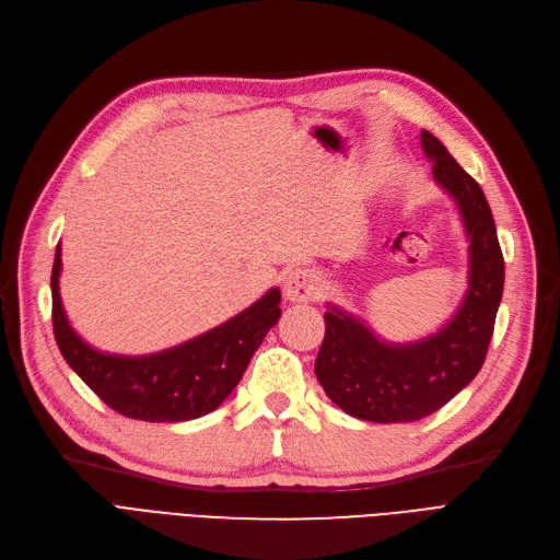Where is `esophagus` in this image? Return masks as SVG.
Masks as SVG:
<instances>
[{"mask_svg": "<svg viewBox=\"0 0 560 560\" xmlns=\"http://www.w3.org/2000/svg\"><path fill=\"white\" fill-rule=\"evenodd\" d=\"M283 295L290 302H313L320 295V279L308 267H298L288 272L283 281Z\"/></svg>", "mask_w": 560, "mask_h": 560, "instance_id": "esophagus-1", "label": "esophagus"}]
</instances>
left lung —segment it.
<instances>
[{
  "instance_id": "left-lung-1",
  "label": "left lung",
  "mask_w": 560,
  "mask_h": 560,
  "mask_svg": "<svg viewBox=\"0 0 560 560\" xmlns=\"http://www.w3.org/2000/svg\"><path fill=\"white\" fill-rule=\"evenodd\" d=\"M421 145L434 183L453 199L465 226L467 290L444 327L409 343L380 338L357 315L327 302L315 377L340 409L361 421L411 423L457 396L482 366L503 295V254L480 185L428 130Z\"/></svg>"
}]
</instances>
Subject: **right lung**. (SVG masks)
Returning a JSON list of instances; mask_svg holds the SVG:
<instances>
[{
    "label": "right lung",
    "instance_id": "add662e5",
    "mask_svg": "<svg viewBox=\"0 0 560 560\" xmlns=\"http://www.w3.org/2000/svg\"><path fill=\"white\" fill-rule=\"evenodd\" d=\"M61 245L52 267V325L57 346L91 392L118 415L149 423H178L210 415L245 375L265 334L281 318V290L270 288L249 308L180 346L153 354H109L70 327L61 293Z\"/></svg>",
    "mask_w": 560,
    "mask_h": 560
}]
</instances>
